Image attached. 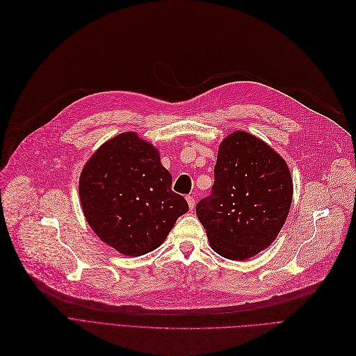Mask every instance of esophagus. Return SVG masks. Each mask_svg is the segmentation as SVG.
<instances>
[{"label": "esophagus", "mask_w": 356, "mask_h": 356, "mask_svg": "<svg viewBox=\"0 0 356 356\" xmlns=\"http://www.w3.org/2000/svg\"><path fill=\"white\" fill-rule=\"evenodd\" d=\"M187 202H188V207H190V210H194V207H195V200H194L191 195H188V197H187Z\"/></svg>", "instance_id": "1"}]
</instances>
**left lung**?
I'll list each match as a JSON object with an SVG mask.
<instances>
[{"label": "left lung", "mask_w": 356, "mask_h": 356, "mask_svg": "<svg viewBox=\"0 0 356 356\" xmlns=\"http://www.w3.org/2000/svg\"><path fill=\"white\" fill-rule=\"evenodd\" d=\"M211 195L197 217L220 257L245 261L275 241L293 201V178L284 158L253 134L236 130L218 146Z\"/></svg>", "instance_id": "left-lung-1"}]
</instances>
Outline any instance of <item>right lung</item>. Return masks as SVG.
<instances>
[{"instance_id":"right-lung-1","label":"right lung","mask_w":356,"mask_h":356,"mask_svg":"<svg viewBox=\"0 0 356 356\" xmlns=\"http://www.w3.org/2000/svg\"><path fill=\"white\" fill-rule=\"evenodd\" d=\"M172 175L159 150L136 131L101 145L83 165L79 200L98 238L126 257L159 248L177 218L188 211L172 190Z\"/></svg>"}]
</instances>
